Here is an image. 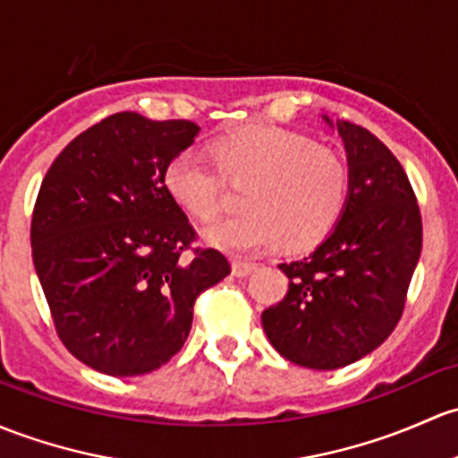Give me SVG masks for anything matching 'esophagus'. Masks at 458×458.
<instances>
[{"label":"esophagus","mask_w":458,"mask_h":458,"mask_svg":"<svg viewBox=\"0 0 458 458\" xmlns=\"http://www.w3.org/2000/svg\"><path fill=\"white\" fill-rule=\"evenodd\" d=\"M257 269V263H250V261H242V259H234L233 261V272L234 276H248Z\"/></svg>","instance_id":"obj_1"}]
</instances>
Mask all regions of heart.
I'll list each match as a JSON object with an SVG mask.
<instances>
[{"label": "heart", "instance_id": "1", "mask_svg": "<svg viewBox=\"0 0 458 458\" xmlns=\"http://www.w3.org/2000/svg\"><path fill=\"white\" fill-rule=\"evenodd\" d=\"M216 162L243 192L248 213L206 230L210 243L230 252H261L285 239L287 248L316 245L335 228L349 197V166L338 151L276 127H248L215 147ZM195 148L177 153L166 166L173 199L199 221L224 210L225 180Z\"/></svg>", "mask_w": 458, "mask_h": 458}]
</instances>
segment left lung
Segmentation results:
<instances>
[{
    "instance_id": "8db88e82",
    "label": "left lung",
    "mask_w": 458,
    "mask_h": 458,
    "mask_svg": "<svg viewBox=\"0 0 458 458\" xmlns=\"http://www.w3.org/2000/svg\"><path fill=\"white\" fill-rule=\"evenodd\" d=\"M335 124L351 177L343 219L310 257L278 266L290 287L261 314L274 349L316 370L358 362L393 334L421 254L420 204L403 166L369 129Z\"/></svg>"
}]
</instances>
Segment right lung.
<instances>
[{"label": "right lung", "instance_id": "right-lung-1", "mask_svg": "<svg viewBox=\"0 0 458 458\" xmlns=\"http://www.w3.org/2000/svg\"><path fill=\"white\" fill-rule=\"evenodd\" d=\"M191 120L107 115L59 153L32 210V261L65 349L114 377L166 364L186 343L197 296L230 274L166 189L195 142Z\"/></svg>", "mask_w": 458, "mask_h": 458}]
</instances>
